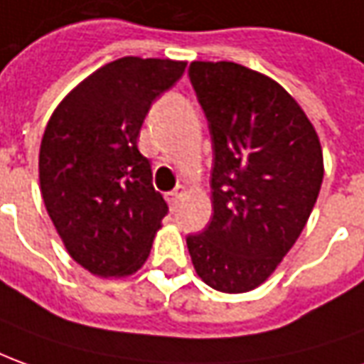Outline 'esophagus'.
I'll return each mask as SVG.
<instances>
[{"instance_id": "1", "label": "esophagus", "mask_w": 364, "mask_h": 364, "mask_svg": "<svg viewBox=\"0 0 364 364\" xmlns=\"http://www.w3.org/2000/svg\"><path fill=\"white\" fill-rule=\"evenodd\" d=\"M184 194H186V188H184V186H176V188H174V190H172V192H170V194H168V202H170L172 206H176L178 200L184 196Z\"/></svg>"}]
</instances>
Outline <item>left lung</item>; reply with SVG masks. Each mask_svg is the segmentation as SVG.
Wrapping results in <instances>:
<instances>
[{"instance_id":"1","label":"left lung","mask_w":364,"mask_h":364,"mask_svg":"<svg viewBox=\"0 0 364 364\" xmlns=\"http://www.w3.org/2000/svg\"><path fill=\"white\" fill-rule=\"evenodd\" d=\"M190 81L206 112L214 215L186 244L200 279L245 293L272 275L307 224L323 182L315 127L289 92L230 61H194Z\"/></svg>"}]
</instances>
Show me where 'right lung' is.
I'll list each match as a JSON object with an SVG mask.
<instances>
[{
    "label": "right lung",
    "mask_w": 364,
    "mask_h": 364,
    "mask_svg": "<svg viewBox=\"0 0 364 364\" xmlns=\"http://www.w3.org/2000/svg\"><path fill=\"white\" fill-rule=\"evenodd\" d=\"M186 61L122 57L89 75L53 110L39 149L47 214L75 262L127 277L150 255L168 206L152 186L140 127Z\"/></svg>",
    "instance_id": "obj_1"
}]
</instances>
